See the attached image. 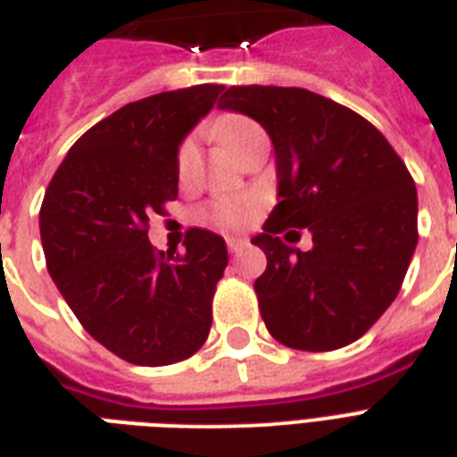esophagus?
<instances>
[{
  "instance_id": "obj_1",
  "label": "esophagus",
  "mask_w": 457,
  "mask_h": 457,
  "mask_svg": "<svg viewBox=\"0 0 457 457\" xmlns=\"http://www.w3.org/2000/svg\"><path fill=\"white\" fill-rule=\"evenodd\" d=\"M225 244H228L229 253H239L249 246V239H244V237H228V242Z\"/></svg>"
}]
</instances>
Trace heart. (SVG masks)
<instances>
[{
    "label": "heart",
    "instance_id": "1",
    "mask_svg": "<svg viewBox=\"0 0 457 457\" xmlns=\"http://www.w3.org/2000/svg\"><path fill=\"white\" fill-rule=\"evenodd\" d=\"M253 129H259V124H253L242 114H225L213 121V136L232 153L242 145L244 138L252 134ZM194 167H196V144L194 138H187L177 153V174L182 182L189 179ZM256 213H259V201L253 196H222L208 204L204 211V220L215 228L237 229L246 228L256 218Z\"/></svg>",
    "mask_w": 457,
    "mask_h": 457
}]
</instances>
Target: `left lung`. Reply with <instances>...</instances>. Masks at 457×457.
Masks as SVG:
<instances>
[{"mask_svg": "<svg viewBox=\"0 0 457 457\" xmlns=\"http://www.w3.org/2000/svg\"><path fill=\"white\" fill-rule=\"evenodd\" d=\"M218 107L266 129L278 205L252 239L268 266L253 290L278 343L328 353L354 343L398 297L417 246V189L386 136L304 88L229 86ZM314 246H291L298 229Z\"/></svg>", "mask_w": 457, "mask_h": 457, "instance_id": "obj_1", "label": "left lung"}]
</instances>
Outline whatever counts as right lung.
<instances>
[{"label": "right lung", "mask_w": 457, "mask_h": 457, "mask_svg": "<svg viewBox=\"0 0 457 457\" xmlns=\"http://www.w3.org/2000/svg\"><path fill=\"white\" fill-rule=\"evenodd\" d=\"M222 88L201 83L124 104L71 145L45 191L52 280L83 328L129 364L189 360L211 333L225 239L191 228L184 252H155L148 220L177 198V148Z\"/></svg>", "instance_id": "obj_1"}]
</instances>
